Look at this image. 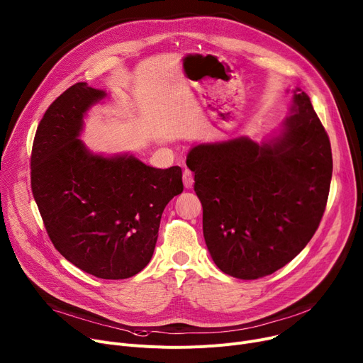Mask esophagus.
Instances as JSON below:
<instances>
[{
    "label": "esophagus",
    "mask_w": 363,
    "mask_h": 363,
    "mask_svg": "<svg viewBox=\"0 0 363 363\" xmlns=\"http://www.w3.org/2000/svg\"><path fill=\"white\" fill-rule=\"evenodd\" d=\"M182 178H184V186H185L186 189H191L192 185H194V177H192V172L188 171V169H185Z\"/></svg>",
    "instance_id": "34e87169"
}]
</instances>
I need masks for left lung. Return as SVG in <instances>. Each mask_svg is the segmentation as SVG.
<instances>
[{"label":"left lung","instance_id":"1","mask_svg":"<svg viewBox=\"0 0 363 363\" xmlns=\"http://www.w3.org/2000/svg\"><path fill=\"white\" fill-rule=\"evenodd\" d=\"M207 250L225 274L269 276L292 261L325 210L333 157L309 96L292 90L291 115L257 143L247 135L192 146Z\"/></svg>","mask_w":363,"mask_h":363}]
</instances>
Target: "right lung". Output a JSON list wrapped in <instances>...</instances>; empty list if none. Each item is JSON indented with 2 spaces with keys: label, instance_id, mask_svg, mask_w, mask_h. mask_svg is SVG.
Returning <instances> with one entry per match:
<instances>
[{
  "label": "right lung",
  "instance_id": "1",
  "mask_svg": "<svg viewBox=\"0 0 363 363\" xmlns=\"http://www.w3.org/2000/svg\"><path fill=\"white\" fill-rule=\"evenodd\" d=\"M108 96L77 83L48 108L33 141L32 192L58 252L91 276L119 280L149 264L162 213L184 185L179 166L86 146L84 118Z\"/></svg>",
  "mask_w": 363,
  "mask_h": 363
}]
</instances>
